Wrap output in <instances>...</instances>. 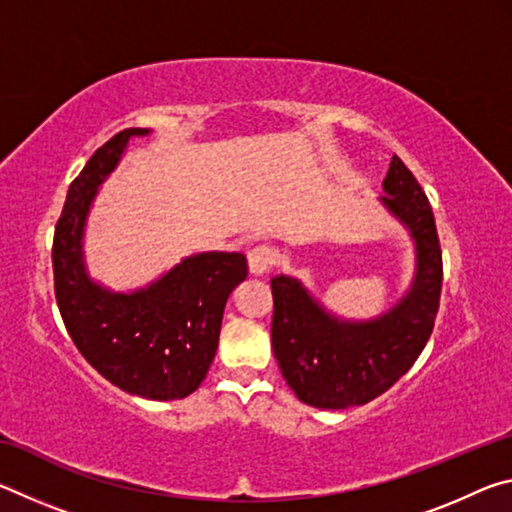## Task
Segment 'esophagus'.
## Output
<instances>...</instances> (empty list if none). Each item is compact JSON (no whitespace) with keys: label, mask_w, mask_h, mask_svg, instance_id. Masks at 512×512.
<instances>
[{"label":"esophagus","mask_w":512,"mask_h":512,"mask_svg":"<svg viewBox=\"0 0 512 512\" xmlns=\"http://www.w3.org/2000/svg\"><path fill=\"white\" fill-rule=\"evenodd\" d=\"M275 264V250L268 246H255L248 250V268L253 275H264Z\"/></svg>","instance_id":"obj_1"}]
</instances>
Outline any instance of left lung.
<instances>
[{
  "label": "left lung",
  "mask_w": 512,
  "mask_h": 512,
  "mask_svg": "<svg viewBox=\"0 0 512 512\" xmlns=\"http://www.w3.org/2000/svg\"><path fill=\"white\" fill-rule=\"evenodd\" d=\"M379 201L415 244L411 289L372 320H345L320 305L289 275H275L271 339L282 377L316 409L361 406L388 391L427 345L443 287V253L427 194L393 155Z\"/></svg>",
  "instance_id": "left-lung-1"
}]
</instances>
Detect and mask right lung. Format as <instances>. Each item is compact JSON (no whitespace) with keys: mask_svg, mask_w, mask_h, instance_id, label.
Returning <instances> with one entry per match:
<instances>
[{"mask_svg":"<svg viewBox=\"0 0 512 512\" xmlns=\"http://www.w3.org/2000/svg\"><path fill=\"white\" fill-rule=\"evenodd\" d=\"M149 133L126 128L94 151L69 185L51 259L60 316L90 366L121 391L167 402L201 386L219 348L225 302L246 280L248 264L241 253H196L128 293L101 287L88 275L83 235L94 196L128 140Z\"/></svg>","mask_w":512,"mask_h":512,"instance_id":"add662e5","label":"right lung"}]
</instances>
